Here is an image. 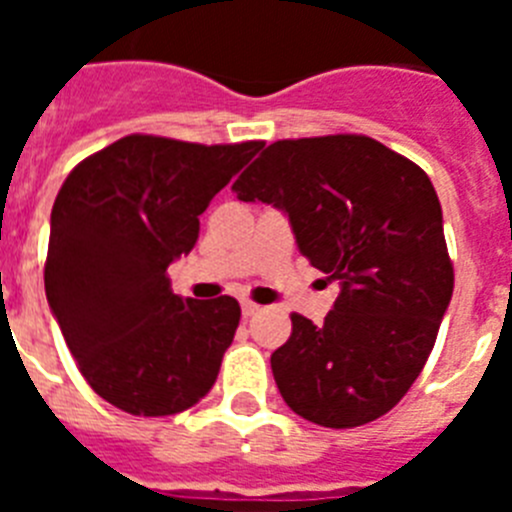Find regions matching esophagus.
<instances>
[{
    "instance_id": "esophagus-1",
    "label": "esophagus",
    "mask_w": 512,
    "mask_h": 512,
    "mask_svg": "<svg viewBox=\"0 0 512 512\" xmlns=\"http://www.w3.org/2000/svg\"><path fill=\"white\" fill-rule=\"evenodd\" d=\"M241 310H243V315H246V318H251V315H256V312H259V305H256V302H251V300H241Z\"/></svg>"
}]
</instances>
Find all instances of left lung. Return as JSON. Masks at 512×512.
Returning a JSON list of instances; mask_svg holds the SVG:
<instances>
[{
	"instance_id": "obj_1",
	"label": "left lung",
	"mask_w": 512,
	"mask_h": 512,
	"mask_svg": "<svg viewBox=\"0 0 512 512\" xmlns=\"http://www.w3.org/2000/svg\"><path fill=\"white\" fill-rule=\"evenodd\" d=\"M233 192L282 210L302 256L341 284L325 323L295 312L271 354L284 402L325 428L390 413L423 372L454 292L431 179L379 140L323 135L271 143Z\"/></svg>"
}]
</instances>
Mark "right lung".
Here are the masks:
<instances>
[{"instance_id": "1", "label": "right lung", "mask_w": 512, "mask_h": 512, "mask_svg": "<svg viewBox=\"0 0 512 512\" xmlns=\"http://www.w3.org/2000/svg\"><path fill=\"white\" fill-rule=\"evenodd\" d=\"M261 148L125 135L66 176L45 297L79 372L115 408L161 418L212 390L241 305L182 300L166 269L192 251L212 197Z\"/></svg>"}]
</instances>
